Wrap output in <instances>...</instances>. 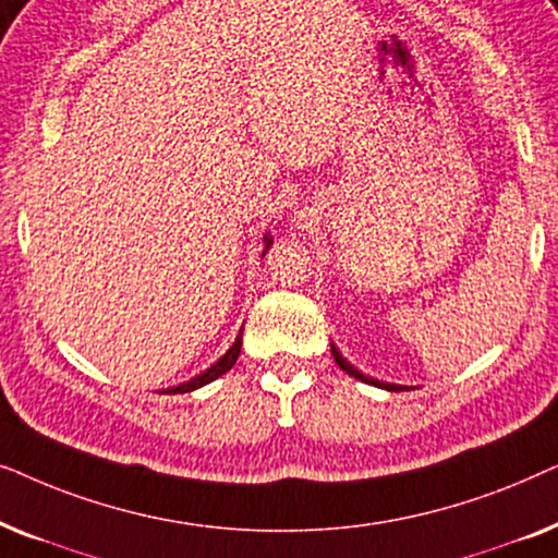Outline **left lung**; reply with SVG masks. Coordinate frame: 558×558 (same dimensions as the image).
Masks as SVG:
<instances>
[{
  "mask_svg": "<svg viewBox=\"0 0 558 558\" xmlns=\"http://www.w3.org/2000/svg\"><path fill=\"white\" fill-rule=\"evenodd\" d=\"M330 350H332V357H335V363H338V365H340V368L348 373V376H353V378H357V380H363V384H371V386L386 388V391H403V388H407V386H396V384H384V380H376V378H371V376H363V373H361V371H357V368H355V365H350V363L345 361V357H342V353H340V350H338V348H335V345H332V342H330Z\"/></svg>",
  "mask_w": 558,
  "mask_h": 558,
  "instance_id": "8db88e82",
  "label": "left lung"
}]
</instances>
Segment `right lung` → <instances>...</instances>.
Masks as SVG:
<instances>
[{"instance_id":"add662e5","label":"right lung","mask_w":558,"mask_h":558,"mask_svg":"<svg viewBox=\"0 0 558 558\" xmlns=\"http://www.w3.org/2000/svg\"><path fill=\"white\" fill-rule=\"evenodd\" d=\"M271 243H274V239H271L269 233H266V235H264V254H266V251H269ZM264 254H262V256H264ZM241 332H243V330H241ZM241 332H239V338H235L233 345L228 348V353H226V355H220L218 361L213 363L208 371H203L201 376L190 378L187 384H180L178 388H172L170 393H190V391H195V388H201V386H205V384H210V380H216V378L223 376V373L231 371L233 365H235V361H239V353H241V345H243V342H241Z\"/></svg>"}]
</instances>
